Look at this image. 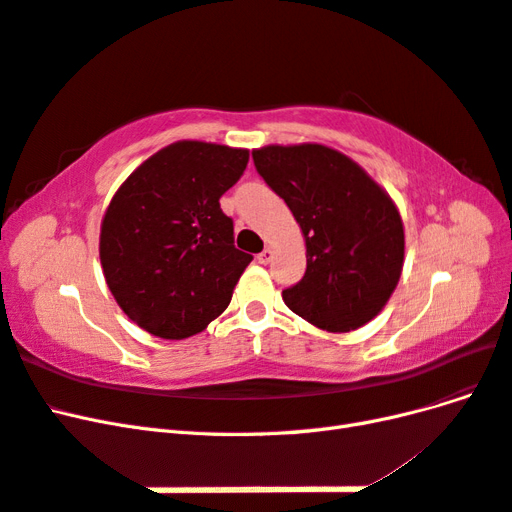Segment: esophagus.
Returning a JSON list of instances; mask_svg holds the SVG:
<instances>
[{
    "instance_id": "esophagus-1",
    "label": "esophagus",
    "mask_w": 512,
    "mask_h": 512,
    "mask_svg": "<svg viewBox=\"0 0 512 512\" xmlns=\"http://www.w3.org/2000/svg\"><path fill=\"white\" fill-rule=\"evenodd\" d=\"M271 260H273V250H271V247H265V250L258 254V262H260V265H269Z\"/></svg>"
}]
</instances>
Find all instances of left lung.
<instances>
[{
    "instance_id": "1",
    "label": "left lung",
    "mask_w": 512,
    "mask_h": 512,
    "mask_svg": "<svg viewBox=\"0 0 512 512\" xmlns=\"http://www.w3.org/2000/svg\"><path fill=\"white\" fill-rule=\"evenodd\" d=\"M252 158L305 237L307 269L282 292L284 303L322 331L363 327L389 301L404 267V224L391 196L324 145H269Z\"/></svg>"
}]
</instances>
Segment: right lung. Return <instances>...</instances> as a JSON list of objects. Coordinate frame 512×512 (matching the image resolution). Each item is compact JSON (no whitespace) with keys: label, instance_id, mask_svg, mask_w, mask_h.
I'll return each instance as SVG.
<instances>
[{"label":"right lung","instance_id":"add662e5","mask_svg":"<svg viewBox=\"0 0 512 512\" xmlns=\"http://www.w3.org/2000/svg\"><path fill=\"white\" fill-rule=\"evenodd\" d=\"M250 160L247 149L179 141L123 181L100 232L106 284L147 333L183 339L228 307L252 254L235 247L220 198Z\"/></svg>","mask_w":512,"mask_h":512}]
</instances>
